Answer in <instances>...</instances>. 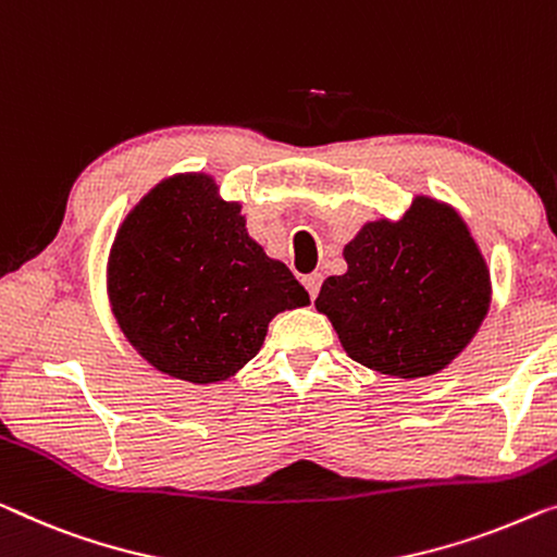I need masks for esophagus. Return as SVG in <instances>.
<instances>
[{
	"instance_id": "1",
	"label": "esophagus",
	"mask_w": 557,
	"mask_h": 557,
	"mask_svg": "<svg viewBox=\"0 0 557 557\" xmlns=\"http://www.w3.org/2000/svg\"><path fill=\"white\" fill-rule=\"evenodd\" d=\"M302 282H305L307 293H310V297H312V300H314V297L320 295V287H322V275H320V272H312V275H307Z\"/></svg>"
}]
</instances>
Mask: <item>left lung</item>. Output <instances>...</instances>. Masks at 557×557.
I'll list each match as a JSON object with an SVG mask.
<instances>
[{
    "label": "left lung",
    "mask_w": 557,
    "mask_h": 557,
    "mask_svg": "<svg viewBox=\"0 0 557 557\" xmlns=\"http://www.w3.org/2000/svg\"><path fill=\"white\" fill-rule=\"evenodd\" d=\"M347 272L314 300L352 360L395 377L443 370L475 335L491 275L450 207L418 197L397 222H370L345 247Z\"/></svg>",
    "instance_id": "obj_1"
}]
</instances>
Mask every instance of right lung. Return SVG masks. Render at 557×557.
Listing matches in <instances>:
<instances>
[{
	"mask_svg": "<svg viewBox=\"0 0 557 557\" xmlns=\"http://www.w3.org/2000/svg\"><path fill=\"white\" fill-rule=\"evenodd\" d=\"M214 189L205 174L164 180L124 220L110 257L124 335L157 370L197 385L235 375L277 312L310 302Z\"/></svg>",
	"mask_w": 557,
	"mask_h": 557,
	"instance_id": "obj_1",
	"label": "right lung"
}]
</instances>
